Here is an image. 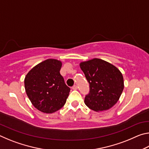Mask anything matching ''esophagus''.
Returning a JSON list of instances; mask_svg holds the SVG:
<instances>
[{
  "instance_id": "1",
  "label": "esophagus",
  "mask_w": 149,
  "mask_h": 149,
  "mask_svg": "<svg viewBox=\"0 0 149 149\" xmlns=\"http://www.w3.org/2000/svg\"><path fill=\"white\" fill-rule=\"evenodd\" d=\"M72 89H73V90H76V89H77V85H74V86L72 87Z\"/></svg>"
}]
</instances>
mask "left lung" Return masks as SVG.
<instances>
[{
    "label": "left lung",
    "mask_w": 149,
    "mask_h": 149,
    "mask_svg": "<svg viewBox=\"0 0 149 149\" xmlns=\"http://www.w3.org/2000/svg\"><path fill=\"white\" fill-rule=\"evenodd\" d=\"M89 84L85 104L96 112L110 109L118 101L124 87L122 73L114 65L99 58L80 63Z\"/></svg>",
    "instance_id": "8db88e82"
}]
</instances>
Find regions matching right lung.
Returning a JSON list of instances; mask_svg holds the SVG:
<instances>
[{
	"mask_svg": "<svg viewBox=\"0 0 149 149\" xmlns=\"http://www.w3.org/2000/svg\"><path fill=\"white\" fill-rule=\"evenodd\" d=\"M62 62L47 59L27 73L25 89L32 104L41 112L51 114L60 110L66 102L70 88L60 74Z\"/></svg>",
	"mask_w": 149,
	"mask_h": 149,
	"instance_id": "1",
	"label": "right lung"
}]
</instances>
